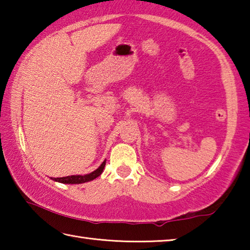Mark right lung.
I'll use <instances>...</instances> for the list:
<instances>
[{
	"mask_svg": "<svg viewBox=\"0 0 250 250\" xmlns=\"http://www.w3.org/2000/svg\"><path fill=\"white\" fill-rule=\"evenodd\" d=\"M105 166V160L103 162V164L97 168L96 171L89 173V174H84V175H71V176H65V177H52L53 181L59 182V183H64V184H80V183H84V182H89L95 180L96 177H98L101 173H103L104 168Z\"/></svg>",
	"mask_w": 250,
	"mask_h": 250,
	"instance_id": "add662e5",
	"label": "right lung"
}]
</instances>
